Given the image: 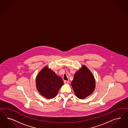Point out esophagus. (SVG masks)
Instances as JSON below:
<instances>
[{"label":"esophagus","mask_w":128,"mask_h":128,"mask_svg":"<svg viewBox=\"0 0 128 128\" xmlns=\"http://www.w3.org/2000/svg\"><path fill=\"white\" fill-rule=\"evenodd\" d=\"M64 83L65 84H68V83H69V80H64Z\"/></svg>","instance_id":"esophagus-1"}]
</instances>
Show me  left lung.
Segmentation results:
<instances>
[{
    "label": "left lung",
    "mask_w": 128,
    "mask_h": 128,
    "mask_svg": "<svg viewBox=\"0 0 128 128\" xmlns=\"http://www.w3.org/2000/svg\"><path fill=\"white\" fill-rule=\"evenodd\" d=\"M72 86L75 95L80 99L85 98L94 90L96 86L94 77L85 66L83 65L74 74Z\"/></svg>",
    "instance_id": "1"
}]
</instances>
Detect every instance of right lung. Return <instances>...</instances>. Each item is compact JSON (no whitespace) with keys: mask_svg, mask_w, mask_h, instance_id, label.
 <instances>
[{"mask_svg":"<svg viewBox=\"0 0 128 128\" xmlns=\"http://www.w3.org/2000/svg\"><path fill=\"white\" fill-rule=\"evenodd\" d=\"M64 83L62 78L48 66L45 67L38 73L36 80L38 91L42 96L48 99L56 96Z\"/></svg>","mask_w":128,"mask_h":128,"instance_id":"obj_1","label":"right lung"}]
</instances>
